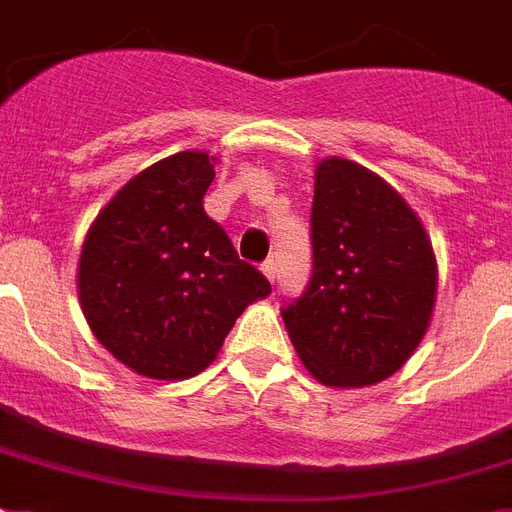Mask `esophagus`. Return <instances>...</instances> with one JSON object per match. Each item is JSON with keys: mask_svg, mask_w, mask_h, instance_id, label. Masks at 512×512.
I'll list each match as a JSON object with an SVG mask.
<instances>
[{"mask_svg": "<svg viewBox=\"0 0 512 512\" xmlns=\"http://www.w3.org/2000/svg\"><path fill=\"white\" fill-rule=\"evenodd\" d=\"M263 273H265V278H268L270 284H273V281H276V263H273V260H265Z\"/></svg>", "mask_w": 512, "mask_h": 512, "instance_id": "obj_1", "label": "esophagus"}]
</instances>
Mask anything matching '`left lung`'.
Masks as SVG:
<instances>
[{"label":"left lung","mask_w":512,"mask_h":512,"mask_svg":"<svg viewBox=\"0 0 512 512\" xmlns=\"http://www.w3.org/2000/svg\"><path fill=\"white\" fill-rule=\"evenodd\" d=\"M313 278L281 310L294 350L321 384L371 386L421 344L436 299V257L405 199L344 157L315 168Z\"/></svg>","instance_id":"1"}]
</instances>
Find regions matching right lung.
<instances>
[{
  "label": "right lung",
  "mask_w": 512,
  "mask_h": 512,
  "mask_svg": "<svg viewBox=\"0 0 512 512\" xmlns=\"http://www.w3.org/2000/svg\"><path fill=\"white\" fill-rule=\"evenodd\" d=\"M213 157L178 152L105 205L83 239L78 299L99 344L139 376L181 381L218 357L244 307L270 294L207 218Z\"/></svg>",
  "instance_id": "add662e5"
}]
</instances>
